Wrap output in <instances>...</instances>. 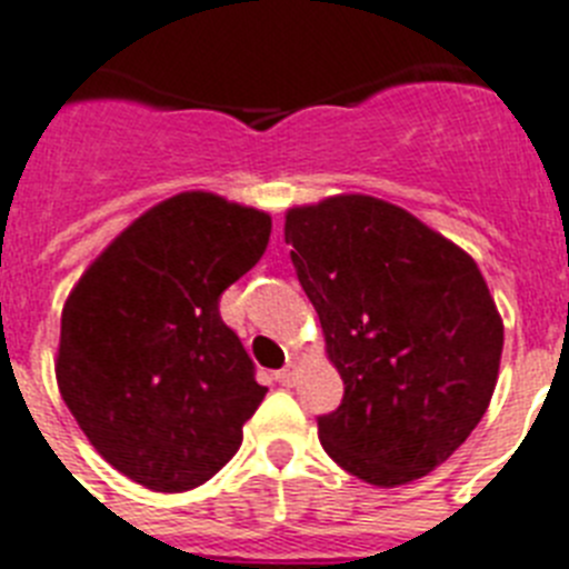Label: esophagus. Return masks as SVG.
Instances as JSON below:
<instances>
[{"instance_id": "1", "label": "esophagus", "mask_w": 569, "mask_h": 569, "mask_svg": "<svg viewBox=\"0 0 569 569\" xmlns=\"http://www.w3.org/2000/svg\"><path fill=\"white\" fill-rule=\"evenodd\" d=\"M276 380H279L281 386H293V382H296V366H293V362L281 368V371L276 373Z\"/></svg>"}]
</instances>
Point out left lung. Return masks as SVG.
Listing matches in <instances>:
<instances>
[{"label": "left lung", "mask_w": 569, "mask_h": 569, "mask_svg": "<svg viewBox=\"0 0 569 569\" xmlns=\"http://www.w3.org/2000/svg\"><path fill=\"white\" fill-rule=\"evenodd\" d=\"M284 241L345 382L319 417L325 451L373 487L429 475L498 382L503 322L475 259L371 196L293 207Z\"/></svg>", "instance_id": "8db88e82"}]
</instances>
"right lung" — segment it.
I'll list each match as a JSON object with an SVG mask.
<instances>
[{
  "label": "right lung",
  "mask_w": 569,
  "mask_h": 569,
  "mask_svg": "<svg viewBox=\"0 0 569 569\" xmlns=\"http://www.w3.org/2000/svg\"><path fill=\"white\" fill-rule=\"evenodd\" d=\"M267 212L181 192L126 227L62 308L57 386L118 472L187 492L227 463L267 388L218 299L264 256Z\"/></svg>",
  "instance_id": "add662e5"
}]
</instances>
